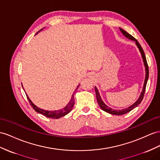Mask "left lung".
Returning a JSON list of instances; mask_svg holds the SVG:
<instances>
[{
  "label": "left lung",
  "instance_id": "8db88e82",
  "mask_svg": "<svg viewBox=\"0 0 160 160\" xmlns=\"http://www.w3.org/2000/svg\"><path fill=\"white\" fill-rule=\"evenodd\" d=\"M120 30L121 31L122 33L124 34V36L127 38H128L131 40H134L135 41V43H136L137 47L138 48L139 51H140L141 53V56H142V58L143 60V63H144L145 65V82H144V85H143V88H142V91L141 93L140 97L138 99V100L135 102L134 104H132V105H130V107L127 108L126 109H121V110H118V109H113L111 108L108 107L107 105H105L104 103V102L102 101L101 96L99 95V92L98 91L97 88L95 87V92H96V97H97V100L98 102V104L99 105L100 108L103 110V111L108 112L110 114H113V115H118V116H120V115H123V114H125L130 112L131 110H132L133 109H134L135 108H137V106L141 103V102L142 101V99H143V97H144L145 95V88H146V85H147V80H148V78H149V68H148V65H147V59H146V57L145 55V52L143 51L142 48L141 46V44L138 43V42L137 41V39H135L132 36H131L130 34H128V32H126L125 30H124L122 28H120Z\"/></svg>",
  "mask_w": 160,
  "mask_h": 160
}]
</instances>
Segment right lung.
<instances>
[{
	"label": "right lung",
	"mask_w": 160,
	"mask_h": 160,
	"mask_svg": "<svg viewBox=\"0 0 160 160\" xmlns=\"http://www.w3.org/2000/svg\"><path fill=\"white\" fill-rule=\"evenodd\" d=\"M78 87H79V85L78 86V87L76 88V90ZM76 90H75V91H76ZM74 93H75V92H73L72 97V99H71L70 101L69 102V103L66 105V107H65L62 109L57 110V111H47V110L40 109V108H38L37 106H36L33 103H32L27 95H26V96H27L28 101H29V103H30V105L36 112L42 114V115L46 116L47 118H52V119H58V118H61L65 115H67L68 113H69L72 111V109L73 107V105H74Z\"/></svg>",
	"instance_id": "1"
}]
</instances>
